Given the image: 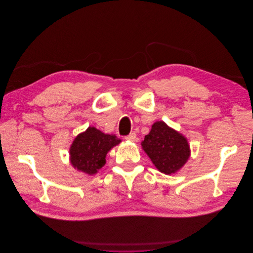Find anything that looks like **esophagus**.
Wrapping results in <instances>:
<instances>
[{"label": "esophagus", "instance_id": "esophagus-1", "mask_svg": "<svg viewBox=\"0 0 253 253\" xmlns=\"http://www.w3.org/2000/svg\"><path fill=\"white\" fill-rule=\"evenodd\" d=\"M126 139L127 140V141H135L136 140V134L135 133H131L129 135H127L126 137Z\"/></svg>", "mask_w": 253, "mask_h": 253}]
</instances>
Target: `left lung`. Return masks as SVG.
Masks as SVG:
<instances>
[{"instance_id":"8db88e82","label":"left lung","mask_w":253,"mask_h":253,"mask_svg":"<svg viewBox=\"0 0 253 253\" xmlns=\"http://www.w3.org/2000/svg\"><path fill=\"white\" fill-rule=\"evenodd\" d=\"M141 145L156 169L166 175L178 172L191 155L187 137L162 120L153 124Z\"/></svg>"}]
</instances>
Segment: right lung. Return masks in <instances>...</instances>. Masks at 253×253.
I'll use <instances>...</instances> for the list:
<instances>
[{"label": "right lung", "instance_id": "add662e5", "mask_svg": "<svg viewBox=\"0 0 253 253\" xmlns=\"http://www.w3.org/2000/svg\"><path fill=\"white\" fill-rule=\"evenodd\" d=\"M121 142L114 134H105L95 126L76 136L70 148V163L76 170L95 175L105 165L106 154Z\"/></svg>", "mask_w": 253, "mask_h": 253}]
</instances>
